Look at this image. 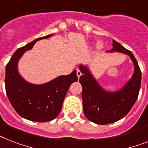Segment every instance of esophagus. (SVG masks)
Listing matches in <instances>:
<instances>
[{
	"label": "esophagus",
	"mask_w": 148,
	"mask_h": 148,
	"mask_svg": "<svg viewBox=\"0 0 148 148\" xmlns=\"http://www.w3.org/2000/svg\"><path fill=\"white\" fill-rule=\"evenodd\" d=\"M81 71H80V70L79 69H77V76L78 77H80L81 76Z\"/></svg>",
	"instance_id": "1"
}]
</instances>
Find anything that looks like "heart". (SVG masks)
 <instances>
[{
	"label": "heart",
	"instance_id": "1",
	"mask_svg": "<svg viewBox=\"0 0 148 148\" xmlns=\"http://www.w3.org/2000/svg\"><path fill=\"white\" fill-rule=\"evenodd\" d=\"M102 46H103V45H102V44H101V42L97 43V49H101V47H102Z\"/></svg>",
	"mask_w": 148,
	"mask_h": 148
}]
</instances>
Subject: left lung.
I'll return each instance as SVG.
<instances>
[{
    "instance_id": "1",
    "label": "left lung",
    "mask_w": 148,
    "mask_h": 148,
    "mask_svg": "<svg viewBox=\"0 0 148 148\" xmlns=\"http://www.w3.org/2000/svg\"><path fill=\"white\" fill-rule=\"evenodd\" d=\"M112 45L113 48L108 53L127 54L134 66L131 78L120 90H106L99 84L88 66L79 65L82 73L79 82L82 85L84 113L89 121L101 125L117 121L128 114L138 99L141 84V71L132 52L114 40Z\"/></svg>"
}]
</instances>
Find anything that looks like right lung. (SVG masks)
<instances>
[{"mask_svg":"<svg viewBox=\"0 0 148 148\" xmlns=\"http://www.w3.org/2000/svg\"><path fill=\"white\" fill-rule=\"evenodd\" d=\"M52 35L39 38L18 48L6 66L5 89L8 99L21 117L32 121L47 122L56 118L70 86L78 81L76 70L43 84L29 83L19 74L17 65L23 54L32 49L37 41Z\"/></svg>","mask_w":148,"mask_h":148,"instance_id":"1","label":"right lung"}]
</instances>
